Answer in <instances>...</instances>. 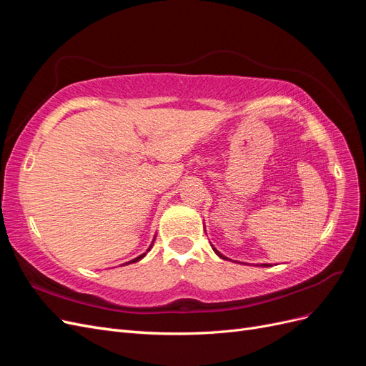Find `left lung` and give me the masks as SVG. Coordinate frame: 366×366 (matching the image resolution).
<instances>
[{
	"mask_svg": "<svg viewBox=\"0 0 366 366\" xmlns=\"http://www.w3.org/2000/svg\"><path fill=\"white\" fill-rule=\"evenodd\" d=\"M212 249H214V252H215V253L218 254V257H219L221 259H229L227 257H224V254H223V253H219V252H218V250H217V249H215L214 246H212ZM257 265H261V267H270V264H257Z\"/></svg>",
	"mask_w": 366,
	"mask_h": 366,
	"instance_id": "1",
	"label": "left lung"
}]
</instances>
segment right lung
<instances>
[{
    "label": "right lung",
    "instance_id": "1",
    "mask_svg": "<svg viewBox=\"0 0 366 366\" xmlns=\"http://www.w3.org/2000/svg\"><path fill=\"white\" fill-rule=\"evenodd\" d=\"M154 241H156V237H154V239H152V242H151V246L148 247V250H147L145 253H142V254H139V257H137V258H134V259H131V261H128V262H125V264L128 265V264H132V262H137V261H140L142 258H145V257H147V253H148V252L151 250V247H152V244H154ZM125 264H122V265H125Z\"/></svg>",
    "mask_w": 366,
    "mask_h": 366
}]
</instances>
